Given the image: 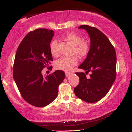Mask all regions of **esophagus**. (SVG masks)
Wrapping results in <instances>:
<instances>
[{"label":"esophagus","instance_id":"1","mask_svg":"<svg viewBox=\"0 0 132 132\" xmlns=\"http://www.w3.org/2000/svg\"><path fill=\"white\" fill-rule=\"evenodd\" d=\"M65 74H66V77H69V76L70 75L71 73H69V72H66V73H65Z\"/></svg>","mask_w":132,"mask_h":132}]
</instances>
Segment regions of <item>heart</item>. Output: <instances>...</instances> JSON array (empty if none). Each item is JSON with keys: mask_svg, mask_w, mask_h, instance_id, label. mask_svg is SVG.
<instances>
[{"mask_svg": "<svg viewBox=\"0 0 132 132\" xmlns=\"http://www.w3.org/2000/svg\"><path fill=\"white\" fill-rule=\"evenodd\" d=\"M67 41L71 43L75 47L74 51L77 55L81 57L87 55L89 50V47L87 43L82 42L83 38L80 35H77L75 33H69L64 36ZM57 42L54 40L50 44V50L52 55L56 54V46ZM77 59L76 57H62L56 62L55 68L59 70L69 71L76 65L77 63Z\"/></svg>", "mask_w": 132, "mask_h": 132, "instance_id": "obj_1", "label": "heart"}]
</instances>
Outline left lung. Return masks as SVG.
Segmentation results:
<instances>
[{"mask_svg": "<svg viewBox=\"0 0 132 132\" xmlns=\"http://www.w3.org/2000/svg\"><path fill=\"white\" fill-rule=\"evenodd\" d=\"M90 38V48L87 58L78 66L91 73L87 78L84 73H76L80 83L74 88L77 97L87 103L101 100L109 92L116 78V52L107 37L98 29L81 25Z\"/></svg>", "mask_w": 132, "mask_h": 132, "instance_id": "8db88e82", "label": "left lung"}]
</instances>
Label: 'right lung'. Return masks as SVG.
<instances>
[{"instance_id":"1","label":"right lung","mask_w":132,"mask_h":132,"mask_svg":"<svg viewBox=\"0 0 132 132\" xmlns=\"http://www.w3.org/2000/svg\"><path fill=\"white\" fill-rule=\"evenodd\" d=\"M52 30L38 29L25 36L16 50L13 78L25 101L37 107H45L56 99L58 87L65 78L63 71L43 76V69L51 64L50 43Z\"/></svg>"}]
</instances>
